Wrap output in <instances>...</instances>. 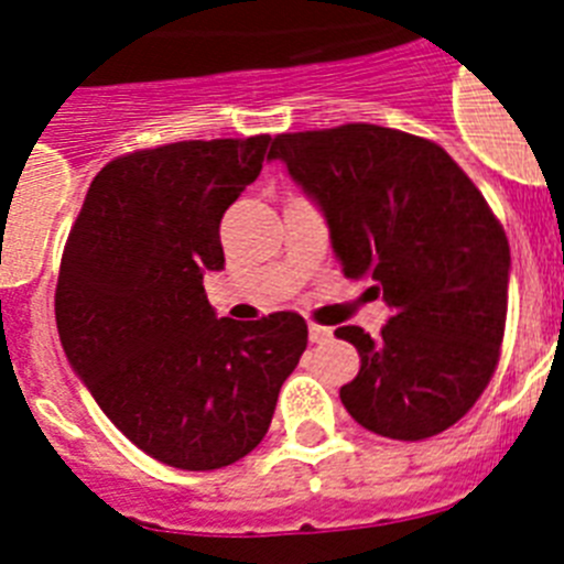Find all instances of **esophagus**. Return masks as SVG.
Masks as SVG:
<instances>
[{"mask_svg": "<svg viewBox=\"0 0 564 564\" xmlns=\"http://www.w3.org/2000/svg\"><path fill=\"white\" fill-rule=\"evenodd\" d=\"M333 338L330 327H322V325H311V341L313 344H327Z\"/></svg>", "mask_w": 564, "mask_h": 564, "instance_id": "obj_1", "label": "esophagus"}]
</instances>
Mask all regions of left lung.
Segmentation results:
<instances>
[{
    "label": "left lung",
    "instance_id": "obj_1",
    "mask_svg": "<svg viewBox=\"0 0 564 564\" xmlns=\"http://www.w3.org/2000/svg\"><path fill=\"white\" fill-rule=\"evenodd\" d=\"M322 206L347 279H372L390 322L356 344L344 410L392 441L441 435L482 395L500 361L511 251L480 188L435 141L376 127L276 134L271 154Z\"/></svg>",
    "mask_w": 564,
    "mask_h": 564
}]
</instances>
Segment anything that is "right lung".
I'll return each mask as SVG.
<instances>
[{"mask_svg":"<svg viewBox=\"0 0 564 564\" xmlns=\"http://www.w3.org/2000/svg\"><path fill=\"white\" fill-rule=\"evenodd\" d=\"M271 134L181 141L109 161L69 228L56 325L104 415L154 460L237 463L271 426L307 347L299 313L217 318L203 273L226 265L220 220L257 181Z\"/></svg>","mask_w":564,"mask_h":564,"instance_id":"obj_1","label":"right lung"}]
</instances>
